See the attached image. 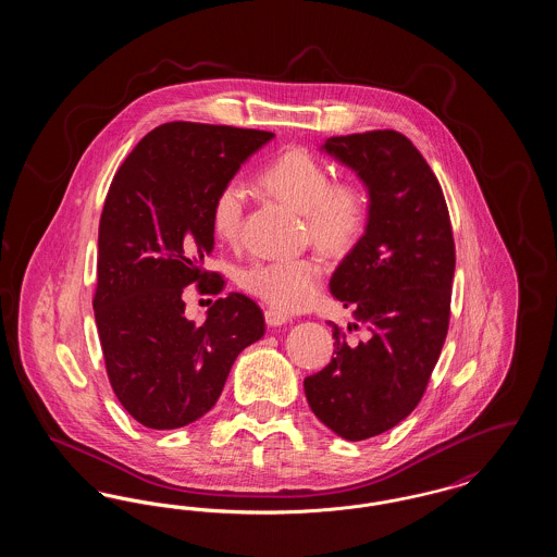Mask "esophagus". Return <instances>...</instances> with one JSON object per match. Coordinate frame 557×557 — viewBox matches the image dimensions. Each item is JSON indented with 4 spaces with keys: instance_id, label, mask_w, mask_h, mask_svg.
I'll return each mask as SVG.
<instances>
[{
    "instance_id": "1",
    "label": "esophagus",
    "mask_w": 557,
    "mask_h": 557,
    "mask_svg": "<svg viewBox=\"0 0 557 557\" xmlns=\"http://www.w3.org/2000/svg\"><path fill=\"white\" fill-rule=\"evenodd\" d=\"M265 321L267 325H271V327H277V325H284V323H288L290 318H288L286 313L277 311V309H267Z\"/></svg>"
}]
</instances>
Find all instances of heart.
Instances as JSON below:
<instances>
[{
  "label": "heart",
  "instance_id": "obj_1",
  "mask_svg": "<svg viewBox=\"0 0 557 557\" xmlns=\"http://www.w3.org/2000/svg\"><path fill=\"white\" fill-rule=\"evenodd\" d=\"M261 184L275 198L302 212L307 234L327 255H346L366 232L370 194L357 180L334 182L330 169L305 148L271 160ZM246 189L238 180L219 187L211 207L214 238L234 244L242 230ZM323 265L315 257L261 259L242 267L239 286L280 311L307 309L321 290Z\"/></svg>",
  "mask_w": 557,
  "mask_h": 557
}]
</instances>
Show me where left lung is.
Segmentation results:
<instances>
[{"instance_id":"obj_1","label":"left lung","mask_w":557,"mask_h":557,"mask_svg":"<svg viewBox=\"0 0 557 557\" xmlns=\"http://www.w3.org/2000/svg\"><path fill=\"white\" fill-rule=\"evenodd\" d=\"M370 189L363 238L330 280L332 294L370 334L348 345L332 325L334 357L305 377L309 407L346 441L403 422L422 400L450 318L455 242L441 184L409 137L393 129L330 137Z\"/></svg>"}]
</instances>
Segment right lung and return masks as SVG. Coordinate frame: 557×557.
I'll list each match as a JSON object with an SVG mask.
<instances>
[{
  "label": "right lung",
  "mask_w": 557,
  "mask_h": 557,
  "mask_svg": "<svg viewBox=\"0 0 557 557\" xmlns=\"http://www.w3.org/2000/svg\"><path fill=\"white\" fill-rule=\"evenodd\" d=\"M271 132L175 121L148 133L114 173L98 234L94 313L108 380L135 422L154 430L211 411L239 352L265 334L246 294L216 298L207 319H186L184 288L219 294L207 271L219 187Z\"/></svg>",
  "instance_id": "obj_1"
}]
</instances>
